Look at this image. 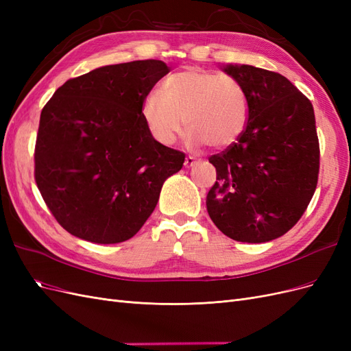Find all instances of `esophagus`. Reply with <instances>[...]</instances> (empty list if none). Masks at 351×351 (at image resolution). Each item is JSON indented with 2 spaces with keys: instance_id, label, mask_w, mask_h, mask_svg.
<instances>
[{
  "instance_id": "esophagus-1",
  "label": "esophagus",
  "mask_w": 351,
  "mask_h": 351,
  "mask_svg": "<svg viewBox=\"0 0 351 351\" xmlns=\"http://www.w3.org/2000/svg\"><path fill=\"white\" fill-rule=\"evenodd\" d=\"M195 164H196V159H195L193 156H187V158L184 159V167H186V168H192Z\"/></svg>"
}]
</instances>
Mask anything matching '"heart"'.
<instances>
[{"mask_svg":"<svg viewBox=\"0 0 351 351\" xmlns=\"http://www.w3.org/2000/svg\"><path fill=\"white\" fill-rule=\"evenodd\" d=\"M142 119L154 139L173 145L183 130L195 145L222 149L246 130L249 102L240 82L226 73L187 67L169 74L142 102Z\"/></svg>","mask_w":351,"mask_h":351,"instance_id":"b5f03b06","label":"heart"}]
</instances>
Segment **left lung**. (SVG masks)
<instances>
[{"instance_id": "1", "label": "left lung", "mask_w": 351, "mask_h": 351, "mask_svg": "<svg viewBox=\"0 0 351 351\" xmlns=\"http://www.w3.org/2000/svg\"><path fill=\"white\" fill-rule=\"evenodd\" d=\"M246 92L249 120L236 143L209 158L217 182L206 209L226 236L243 243L278 239L315 193L319 142L311 101L278 73L227 64Z\"/></svg>"}]
</instances>
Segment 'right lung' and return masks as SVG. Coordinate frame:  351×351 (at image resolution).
I'll list each match as a JSON object with an SVG mask.
<instances>
[{
  "label": "right lung",
  "mask_w": 351,
  "mask_h": 351,
  "mask_svg": "<svg viewBox=\"0 0 351 351\" xmlns=\"http://www.w3.org/2000/svg\"><path fill=\"white\" fill-rule=\"evenodd\" d=\"M169 73L159 60L104 66L67 80L40 112L35 180L52 215L82 240L132 239L184 154L156 142L142 102Z\"/></svg>",
  "instance_id": "obj_1"
}]
</instances>
